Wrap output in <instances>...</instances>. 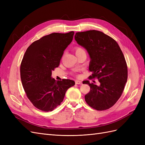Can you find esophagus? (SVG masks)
<instances>
[{
  "label": "esophagus",
  "instance_id": "34e87169",
  "mask_svg": "<svg viewBox=\"0 0 145 145\" xmlns=\"http://www.w3.org/2000/svg\"><path fill=\"white\" fill-rule=\"evenodd\" d=\"M75 83H76V84H78V85L82 84V82L81 81H80V80H76Z\"/></svg>",
  "mask_w": 145,
  "mask_h": 145
}]
</instances>
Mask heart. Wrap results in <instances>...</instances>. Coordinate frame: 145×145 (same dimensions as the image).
I'll list each match as a JSON object with an SVG mask.
<instances>
[{"label":"heart","mask_w":145,"mask_h":145,"mask_svg":"<svg viewBox=\"0 0 145 145\" xmlns=\"http://www.w3.org/2000/svg\"><path fill=\"white\" fill-rule=\"evenodd\" d=\"M75 51H76V54L78 53V52H85V51L83 50L82 48L79 46H76L75 48Z\"/></svg>","instance_id":"b5f03b06"}]
</instances>
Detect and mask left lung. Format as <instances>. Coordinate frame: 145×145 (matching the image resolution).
Segmentation results:
<instances>
[{"label": "left lung", "mask_w": 145, "mask_h": 145, "mask_svg": "<svg viewBox=\"0 0 145 145\" xmlns=\"http://www.w3.org/2000/svg\"><path fill=\"white\" fill-rule=\"evenodd\" d=\"M75 40L84 47L90 56L89 65L91 78H97L99 86L85 80L90 91L85 95L89 106L97 111L111 108L124 90L128 78V67L123 54L117 42L97 30L78 32Z\"/></svg>", "instance_id": "8db88e82"}]
</instances>
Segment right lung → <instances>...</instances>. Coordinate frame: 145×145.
<instances>
[{
  "label": "right lung",
  "mask_w": 145,
  "mask_h": 145,
  "mask_svg": "<svg viewBox=\"0 0 145 145\" xmlns=\"http://www.w3.org/2000/svg\"><path fill=\"white\" fill-rule=\"evenodd\" d=\"M74 32L54 33L34 42L27 48L20 64V78L27 97L41 111H52L62 102L74 80L56 81L52 71L57 68L63 52L71 43Z\"/></svg>",
  "instance_id": "right-lung-1"
}]
</instances>
